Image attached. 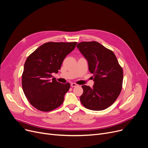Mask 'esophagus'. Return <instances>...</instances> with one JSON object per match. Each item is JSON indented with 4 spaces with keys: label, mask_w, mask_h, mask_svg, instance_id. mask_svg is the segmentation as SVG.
I'll return each instance as SVG.
<instances>
[{
    "label": "esophagus",
    "mask_w": 148,
    "mask_h": 148,
    "mask_svg": "<svg viewBox=\"0 0 148 148\" xmlns=\"http://www.w3.org/2000/svg\"><path fill=\"white\" fill-rule=\"evenodd\" d=\"M71 87H76V86H77V84L76 83H72L71 84Z\"/></svg>",
    "instance_id": "esophagus-1"
}]
</instances>
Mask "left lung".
Returning a JSON list of instances; mask_svg holds the SVG:
<instances>
[{
  "label": "left lung",
  "instance_id": "1",
  "mask_svg": "<svg viewBox=\"0 0 148 148\" xmlns=\"http://www.w3.org/2000/svg\"><path fill=\"white\" fill-rule=\"evenodd\" d=\"M88 61L94 74L93 88L83 85L80 99L88 109L103 110L112 106L122 90L123 70L114 53L98 42H82L77 45Z\"/></svg>",
  "mask_w": 148,
  "mask_h": 148
}]
</instances>
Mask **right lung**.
Wrapping results in <instances>:
<instances>
[{"mask_svg":"<svg viewBox=\"0 0 148 148\" xmlns=\"http://www.w3.org/2000/svg\"><path fill=\"white\" fill-rule=\"evenodd\" d=\"M77 42L45 43L27 58L22 74V88L30 104L38 110L49 112L59 107L70 88L60 83L52 73H58L62 62Z\"/></svg>","mask_w":148,"mask_h":148,"instance_id":"obj_1","label":"right lung"}]
</instances>
